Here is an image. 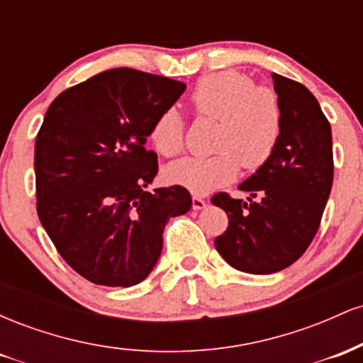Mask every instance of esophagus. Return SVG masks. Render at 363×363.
<instances>
[{
    "mask_svg": "<svg viewBox=\"0 0 363 363\" xmlns=\"http://www.w3.org/2000/svg\"><path fill=\"white\" fill-rule=\"evenodd\" d=\"M206 206V201L205 199H201L199 196H193V210H203V208Z\"/></svg>",
    "mask_w": 363,
    "mask_h": 363,
    "instance_id": "34e87169",
    "label": "esophagus"
}]
</instances>
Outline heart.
Here are the masks:
<instances>
[{"mask_svg":"<svg viewBox=\"0 0 363 363\" xmlns=\"http://www.w3.org/2000/svg\"><path fill=\"white\" fill-rule=\"evenodd\" d=\"M196 114L218 119L211 157H186L164 170L167 182L194 194H210L237 177L240 164L257 169L272 157L281 133V107L268 86H254L252 78L239 72L203 77L189 95ZM150 143L164 157L184 147V123L176 109L158 114L150 128Z\"/></svg>","mask_w":363,"mask_h":363,"instance_id":"obj_1","label":"heart"}]
</instances>
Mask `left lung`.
Here are the masks:
<instances>
[{"instance_id": "1", "label": "left lung", "mask_w": 363, "mask_h": 363, "mask_svg": "<svg viewBox=\"0 0 363 363\" xmlns=\"http://www.w3.org/2000/svg\"><path fill=\"white\" fill-rule=\"evenodd\" d=\"M281 107V133L272 157L239 189L257 197L245 203L228 194L211 198L228 216L215 247L232 268L269 274L294 264L318 232L333 186L331 126L318 99L302 83L273 73Z\"/></svg>"}]
</instances>
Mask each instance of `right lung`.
Wrapping results in <instances>:
<instances>
[{
	"label": "right lung",
	"mask_w": 363,
	"mask_h": 363,
	"mask_svg": "<svg viewBox=\"0 0 363 363\" xmlns=\"http://www.w3.org/2000/svg\"><path fill=\"white\" fill-rule=\"evenodd\" d=\"M182 82L114 68L65 90L35 140L37 213L62 259L97 285L133 286L152 273L170 216L191 210L158 172L150 128L184 94Z\"/></svg>",
	"instance_id": "right-lung-1"
}]
</instances>
